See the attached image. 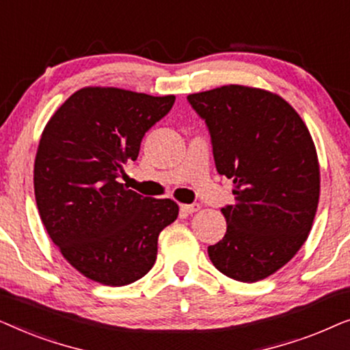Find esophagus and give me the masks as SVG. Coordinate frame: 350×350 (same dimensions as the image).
<instances>
[{"instance_id":"1","label":"esophagus","mask_w":350,"mask_h":350,"mask_svg":"<svg viewBox=\"0 0 350 350\" xmlns=\"http://www.w3.org/2000/svg\"><path fill=\"white\" fill-rule=\"evenodd\" d=\"M199 208H200L199 204H181V205H180V210H181V212H183V213H186V215H191V213L198 212Z\"/></svg>"}]
</instances>
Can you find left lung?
Instances as JSON below:
<instances>
[{"mask_svg": "<svg viewBox=\"0 0 350 350\" xmlns=\"http://www.w3.org/2000/svg\"><path fill=\"white\" fill-rule=\"evenodd\" d=\"M205 121L219 175L236 202L221 212L224 237L208 247L213 266L239 282L274 274L296 255L317 212L320 169L312 137L279 95L223 85L188 95Z\"/></svg>", "mask_w": 350, "mask_h": 350, "instance_id": "8db88e82", "label": "left lung"}]
</instances>
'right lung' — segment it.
Here are the masks:
<instances>
[{"instance_id":"1","label":"right lung","mask_w":350,"mask_h":350,"mask_svg":"<svg viewBox=\"0 0 350 350\" xmlns=\"http://www.w3.org/2000/svg\"><path fill=\"white\" fill-rule=\"evenodd\" d=\"M174 103V95L84 88L44 127L33 178L41 221L90 280L122 286L142 279L154 265L161 231L178 217L174 200L143 198L118 180Z\"/></svg>"}]
</instances>
